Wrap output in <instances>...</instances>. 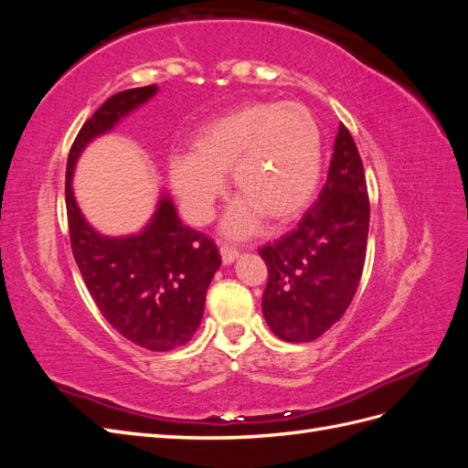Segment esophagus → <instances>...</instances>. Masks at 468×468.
I'll use <instances>...</instances> for the list:
<instances>
[{
    "instance_id": "esophagus-1",
    "label": "esophagus",
    "mask_w": 468,
    "mask_h": 468,
    "mask_svg": "<svg viewBox=\"0 0 468 468\" xmlns=\"http://www.w3.org/2000/svg\"><path fill=\"white\" fill-rule=\"evenodd\" d=\"M220 256H222V263L224 265H230V263H234L238 260L239 251L236 248H232V246H222L220 248Z\"/></svg>"
}]
</instances>
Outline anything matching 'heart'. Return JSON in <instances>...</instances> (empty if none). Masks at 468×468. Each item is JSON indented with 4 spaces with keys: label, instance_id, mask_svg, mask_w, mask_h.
<instances>
[{
    "label": "heart",
    "instance_id": "b5f03b06",
    "mask_svg": "<svg viewBox=\"0 0 468 468\" xmlns=\"http://www.w3.org/2000/svg\"><path fill=\"white\" fill-rule=\"evenodd\" d=\"M176 154L167 179L186 217L203 224L222 195L230 172L238 199L224 218V232L246 238L261 218L287 222L313 199L322 169L320 126L303 103L258 101L208 121Z\"/></svg>",
    "mask_w": 468,
    "mask_h": 468
}]
</instances>
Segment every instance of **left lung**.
I'll return each instance as SVG.
<instances>
[{
    "label": "left lung",
    "instance_id": "8db88e82",
    "mask_svg": "<svg viewBox=\"0 0 468 468\" xmlns=\"http://www.w3.org/2000/svg\"><path fill=\"white\" fill-rule=\"evenodd\" d=\"M369 215L361 155L339 124L316 203L292 232L260 250L269 271L261 308L275 335L314 342L346 314L363 273Z\"/></svg>",
    "mask_w": 468,
    "mask_h": 468
}]
</instances>
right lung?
Returning a JSON list of instances; mask_svg holds the SVG:
<instances>
[{
  "mask_svg": "<svg viewBox=\"0 0 468 468\" xmlns=\"http://www.w3.org/2000/svg\"><path fill=\"white\" fill-rule=\"evenodd\" d=\"M155 93L158 88L146 86L112 95L81 126L68 155L66 210L74 260L105 320L140 347L169 351L199 328L207 289L220 267L215 242L183 224L165 193L143 230L103 236L81 215L72 189L76 162L91 140Z\"/></svg>",
  "mask_w": 468,
  "mask_h": 468,
  "instance_id": "add662e5",
  "label": "right lung"
}]
</instances>
